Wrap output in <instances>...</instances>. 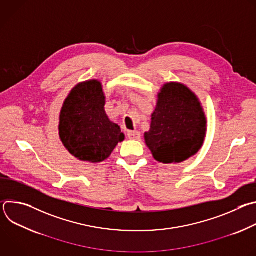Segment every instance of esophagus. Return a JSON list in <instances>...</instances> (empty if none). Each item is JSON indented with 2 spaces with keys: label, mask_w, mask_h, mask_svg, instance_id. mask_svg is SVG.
I'll use <instances>...</instances> for the list:
<instances>
[{
  "label": "esophagus",
  "mask_w": 256,
  "mask_h": 256,
  "mask_svg": "<svg viewBox=\"0 0 256 256\" xmlns=\"http://www.w3.org/2000/svg\"><path fill=\"white\" fill-rule=\"evenodd\" d=\"M128 136L130 140H140V134L138 132H128Z\"/></svg>",
  "instance_id": "obj_1"
}]
</instances>
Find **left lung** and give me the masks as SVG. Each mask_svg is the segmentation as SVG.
<instances>
[{
  "instance_id": "8db88e82",
  "label": "left lung",
  "mask_w": 256,
  "mask_h": 256,
  "mask_svg": "<svg viewBox=\"0 0 256 256\" xmlns=\"http://www.w3.org/2000/svg\"><path fill=\"white\" fill-rule=\"evenodd\" d=\"M157 98L144 142L156 161L181 163L202 147L208 128L204 108L196 93L180 82L165 83Z\"/></svg>"
}]
</instances>
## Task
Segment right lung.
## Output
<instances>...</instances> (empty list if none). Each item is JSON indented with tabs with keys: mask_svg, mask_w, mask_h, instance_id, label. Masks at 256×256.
Instances as JSON below:
<instances>
[{
	"mask_svg": "<svg viewBox=\"0 0 256 256\" xmlns=\"http://www.w3.org/2000/svg\"><path fill=\"white\" fill-rule=\"evenodd\" d=\"M105 103L102 83L96 79L77 84L62 103L60 138L68 153L80 161L100 163L124 140L120 126L106 114Z\"/></svg>",
	"mask_w": 256,
	"mask_h": 256,
	"instance_id": "1",
	"label": "right lung"
}]
</instances>
